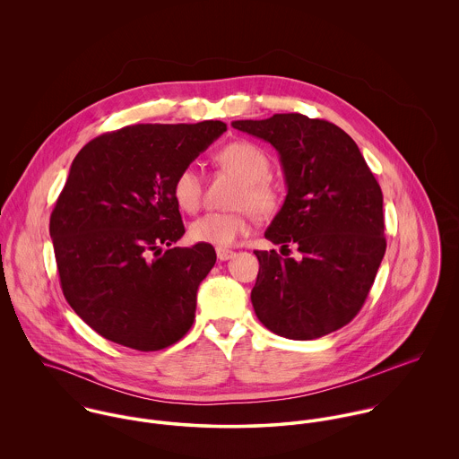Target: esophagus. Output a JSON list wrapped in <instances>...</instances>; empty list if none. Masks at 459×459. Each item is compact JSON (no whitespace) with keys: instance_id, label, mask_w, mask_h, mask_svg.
<instances>
[{"instance_id":"1","label":"esophagus","mask_w":459,"mask_h":459,"mask_svg":"<svg viewBox=\"0 0 459 459\" xmlns=\"http://www.w3.org/2000/svg\"><path fill=\"white\" fill-rule=\"evenodd\" d=\"M215 253H217V258L221 262H228V260H231L235 256V253L231 249H226V247H217Z\"/></svg>"}]
</instances>
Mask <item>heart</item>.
Listing matches in <instances>:
<instances>
[{
    "label": "heart",
    "instance_id": "1",
    "mask_svg": "<svg viewBox=\"0 0 459 459\" xmlns=\"http://www.w3.org/2000/svg\"><path fill=\"white\" fill-rule=\"evenodd\" d=\"M217 162L242 180L231 199V204L240 208L208 212L197 217L189 226V235L201 244L226 247L247 231L249 210L258 219L268 217L277 210L279 196L268 182L270 160L260 146L247 141L231 143L217 153ZM201 189L199 173L193 166H187L175 177L171 193L182 210L196 212L201 201Z\"/></svg>",
    "mask_w": 459,
    "mask_h": 459
}]
</instances>
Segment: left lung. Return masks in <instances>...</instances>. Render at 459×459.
Returning a JSON list of instances; mask_svg holds the SVG:
<instances>
[{
    "instance_id": "8db88e82",
    "label": "left lung",
    "mask_w": 459,
    "mask_h": 459,
    "mask_svg": "<svg viewBox=\"0 0 459 459\" xmlns=\"http://www.w3.org/2000/svg\"><path fill=\"white\" fill-rule=\"evenodd\" d=\"M231 126L277 150L288 195L264 238L300 253L295 260L255 251L258 320L297 341L344 327L364 306L387 247L382 189L359 146L337 126L299 113Z\"/></svg>"
}]
</instances>
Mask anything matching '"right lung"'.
<instances>
[{
  "instance_id": "right-lung-1",
  "label": "right lung",
  "mask_w": 459,
  "mask_h": 459,
  "mask_svg": "<svg viewBox=\"0 0 459 459\" xmlns=\"http://www.w3.org/2000/svg\"><path fill=\"white\" fill-rule=\"evenodd\" d=\"M226 124H139L81 148L51 213L66 302L102 337L139 351L168 348L193 327L210 244H177L184 222L171 187Z\"/></svg>"
}]
</instances>
